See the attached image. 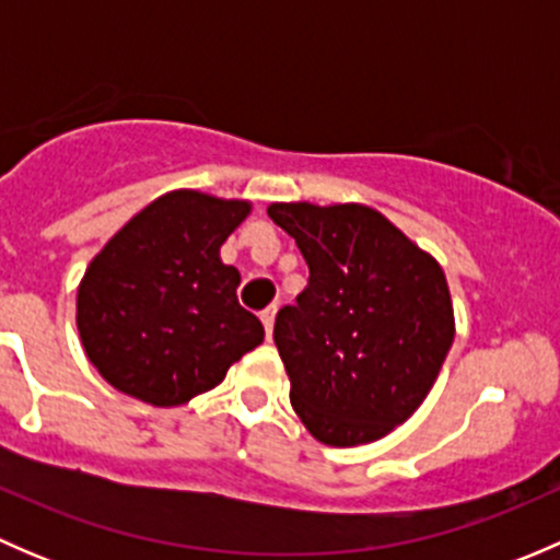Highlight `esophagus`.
Returning a JSON list of instances; mask_svg holds the SVG:
<instances>
[{
    "label": "esophagus",
    "instance_id": "obj_1",
    "mask_svg": "<svg viewBox=\"0 0 560 560\" xmlns=\"http://www.w3.org/2000/svg\"><path fill=\"white\" fill-rule=\"evenodd\" d=\"M259 319H262V325H265V336H273V319H276V306H270V308H265L262 314H259Z\"/></svg>",
    "mask_w": 560,
    "mask_h": 560
}]
</instances>
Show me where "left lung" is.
<instances>
[{
  "label": "left lung",
  "instance_id": "obj_1",
  "mask_svg": "<svg viewBox=\"0 0 560 560\" xmlns=\"http://www.w3.org/2000/svg\"><path fill=\"white\" fill-rule=\"evenodd\" d=\"M268 217L308 265V287L273 325L292 409L330 447L387 436L453 347L444 270L369 206L273 202Z\"/></svg>",
  "mask_w": 560,
  "mask_h": 560
}]
</instances>
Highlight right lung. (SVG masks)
<instances>
[{"mask_svg":"<svg viewBox=\"0 0 560 560\" xmlns=\"http://www.w3.org/2000/svg\"><path fill=\"white\" fill-rule=\"evenodd\" d=\"M248 211L244 200L171 191L92 259L78 287V332L107 385L178 406L262 343V322L235 295L241 273L219 259Z\"/></svg>","mask_w":560,"mask_h":560,"instance_id":"1","label":"right lung"}]
</instances>
